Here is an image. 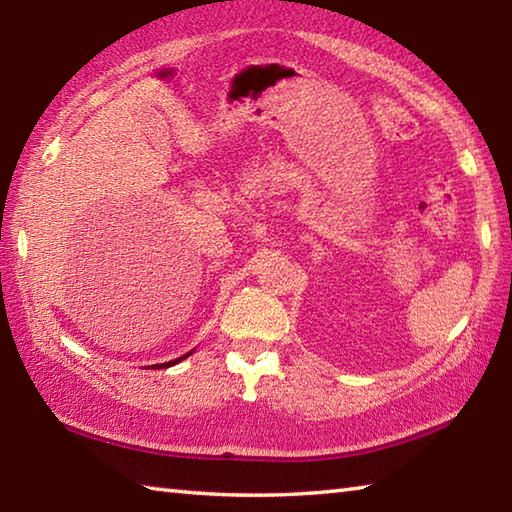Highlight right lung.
<instances>
[{"instance_id":"obj_1","label":"right lung","mask_w":512,"mask_h":512,"mask_svg":"<svg viewBox=\"0 0 512 512\" xmlns=\"http://www.w3.org/2000/svg\"><path fill=\"white\" fill-rule=\"evenodd\" d=\"M192 353V351H190ZM190 353H185V356L183 358H188L190 356ZM183 358H176V360H170V362H161V365H152V367H156V369H167V367H172V365H176V362H181Z\"/></svg>"}]
</instances>
